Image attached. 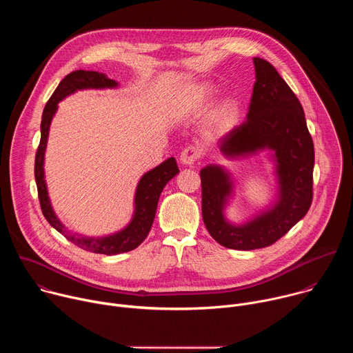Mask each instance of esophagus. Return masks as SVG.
<instances>
[{
	"instance_id": "34e87169",
	"label": "esophagus",
	"mask_w": 353,
	"mask_h": 353,
	"mask_svg": "<svg viewBox=\"0 0 353 353\" xmlns=\"http://www.w3.org/2000/svg\"><path fill=\"white\" fill-rule=\"evenodd\" d=\"M201 157V152L199 149H196L195 146H188L185 148L181 155H180V162L184 165V166H192Z\"/></svg>"
}]
</instances>
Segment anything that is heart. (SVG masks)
<instances>
[{
    "label": "heart",
    "mask_w": 353,
    "mask_h": 353,
    "mask_svg": "<svg viewBox=\"0 0 353 353\" xmlns=\"http://www.w3.org/2000/svg\"><path fill=\"white\" fill-rule=\"evenodd\" d=\"M212 97V90L207 85H198L191 88L187 92V96L183 102L181 112L188 116H198L203 113L207 106L210 105V100ZM237 113V105L233 100H225L216 109L211 113L210 120L205 127V135L208 138H215L226 132Z\"/></svg>",
    "instance_id": "obj_1"
}]
</instances>
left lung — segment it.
Listing matches in <instances>:
<instances>
[{"instance_id":"8db88e82","label":"left lung","mask_w":353,"mask_h":353,"mask_svg":"<svg viewBox=\"0 0 353 353\" xmlns=\"http://www.w3.org/2000/svg\"><path fill=\"white\" fill-rule=\"evenodd\" d=\"M256 82L245 121L219 139L226 159H240L271 150L278 194L274 204L236 225L225 210L233 194L230 173L221 165L201 169L203 219L210 234L223 247L256 250L274 244L303 218L313 199L314 145L299 99L267 60L254 57Z\"/></svg>"}]
</instances>
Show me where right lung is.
Returning <instances> with one entry per match:
<instances>
[{"instance_id":"add662e5","label":"right lung","mask_w":353,"mask_h":353,"mask_svg":"<svg viewBox=\"0 0 353 353\" xmlns=\"http://www.w3.org/2000/svg\"><path fill=\"white\" fill-rule=\"evenodd\" d=\"M119 83L114 79L108 78L105 74H100L96 71H83L78 70L68 74L57 86L52 97L43 110L41 124H40V143L36 152L34 159V179L37 184V194L40 201V208L47 219V222L52 225L57 232L64 234L70 241L75 245L92 251L96 254H106L114 256L120 253H127L137 248L148 236L150 228H152L158 201L161 196L162 190L165 185L172 180L177 173L179 168L174 158L166 159L163 163L157 166L155 169L146 172L135 190L134 198V214L131 222L117 233L103 236V237H86L77 233H71L67 228L60 222L56 212L53 211L52 203H50L47 184L44 180V152L47 146L48 130L52 120L59 109V103L68 94L82 90V89H106V88H117Z\"/></svg>"}]
</instances>
